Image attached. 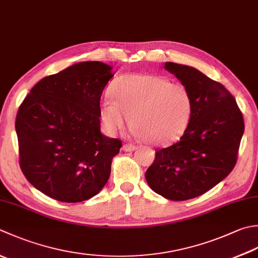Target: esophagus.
<instances>
[{
	"mask_svg": "<svg viewBox=\"0 0 258 258\" xmlns=\"http://www.w3.org/2000/svg\"><path fill=\"white\" fill-rule=\"evenodd\" d=\"M136 148H138V146L134 144H124L123 145V150L125 151V152H132V151L136 150Z\"/></svg>",
	"mask_w": 258,
	"mask_h": 258,
	"instance_id": "esophagus-1",
	"label": "esophagus"
}]
</instances>
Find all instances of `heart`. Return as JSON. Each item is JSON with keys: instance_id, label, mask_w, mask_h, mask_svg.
Instances as JSON below:
<instances>
[{"instance_id": "obj_1", "label": "heart", "mask_w": 258, "mask_h": 258, "mask_svg": "<svg viewBox=\"0 0 258 258\" xmlns=\"http://www.w3.org/2000/svg\"><path fill=\"white\" fill-rule=\"evenodd\" d=\"M113 98L100 104V119L109 134L134 126V134L155 145L175 142L190 123L192 100L181 85L155 75L126 76L114 86Z\"/></svg>"}]
</instances>
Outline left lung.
<instances>
[{"label":"left lung","instance_id":"1","mask_svg":"<svg viewBox=\"0 0 258 258\" xmlns=\"http://www.w3.org/2000/svg\"><path fill=\"white\" fill-rule=\"evenodd\" d=\"M192 100L190 123L178 142L155 152L145 178L154 192L173 201L204 195L237 162L244 117L224 85L192 67L165 62Z\"/></svg>","mask_w":258,"mask_h":258}]
</instances>
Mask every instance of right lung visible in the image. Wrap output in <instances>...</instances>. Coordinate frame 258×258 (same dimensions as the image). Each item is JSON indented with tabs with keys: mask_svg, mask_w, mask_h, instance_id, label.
<instances>
[{
	"mask_svg": "<svg viewBox=\"0 0 258 258\" xmlns=\"http://www.w3.org/2000/svg\"><path fill=\"white\" fill-rule=\"evenodd\" d=\"M112 67L99 61L73 64L42 78L20 105L15 131L19 163L42 194L80 203L107 182L122 141L100 132V97Z\"/></svg>",
	"mask_w": 258,
	"mask_h": 258,
	"instance_id": "1",
	"label": "right lung"
}]
</instances>
